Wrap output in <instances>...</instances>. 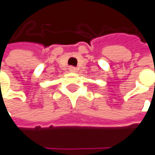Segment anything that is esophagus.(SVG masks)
<instances>
[{
  "instance_id": "1",
  "label": "esophagus",
  "mask_w": 155,
  "mask_h": 155,
  "mask_svg": "<svg viewBox=\"0 0 155 155\" xmlns=\"http://www.w3.org/2000/svg\"><path fill=\"white\" fill-rule=\"evenodd\" d=\"M69 71L71 72H77V69H76L75 67H73V66H71V67L69 68Z\"/></svg>"
}]
</instances>
